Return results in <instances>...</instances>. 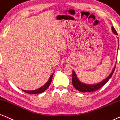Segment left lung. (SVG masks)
I'll return each mask as SVG.
<instances>
[{
  "instance_id": "obj_1",
  "label": "left lung",
  "mask_w": 120,
  "mask_h": 120,
  "mask_svg": "<svg viewBox=\"0 0 120 120\" xmlns=\"http://www.w3.org/2000/svg\"><path fill=\"white\" fill-rule=\"evenodd\" d=\"M112 30L113 33L115 35H118L117 33L116 30H115L113 26H112ZM116 66H114V67L111 73L105 79L101 81L99 83H96V84H86V83H82L79 80L77 77V75L75 74V71L72 70V85L75 87V89H76L78 91H80V92H92V91H95L96 90H98L101 87H102L104 85L107 83L108 81L109 80L110 78L112 76L113 74L114 70H115Z\"/></svg>"
}]
</instances>
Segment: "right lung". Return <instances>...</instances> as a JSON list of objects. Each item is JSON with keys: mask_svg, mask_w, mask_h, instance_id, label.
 <instances>
[{"mask_svg": "<svg viewBox=\"0 0 120 120\" xmlns=\"http://www.w3.org/2000/svg\"><path fill=\"white\" fill-rule=\"evenodd\" d=\"M53 75H54V73L52 74L51 75L50 77L49 78V80H48V82H47L44 86H42L41 87H40V88H38V89L33 90V91H26V90H22V91H24V92H26V93H28V94H40V93H42L43 92H44L45 90H46L47 89H48V87H49L50 85L51 82H52V79H53Z\"/></svg>", "mask_w": 120, "mask_h": 120, "instance_id": "obj_1", "label": "right lung"}]
</instances>
